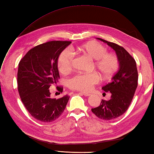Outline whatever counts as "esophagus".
Masks as SVG:
<instances>
[{"label": "esophagus", "instance_id": "1", "mask_svg": "<svg viewBox=\"0 0 154 154\" xmlns=\"http://www.w3.org/2000/svg\"><path fill=\"white\" fill-rule=\"evenodd\" d=\"M79 93L83 94L84 96H86V97H88V96H90L91 94L89 93H85V92H80Z\"/></svg>", "mask_w": 154, "mask_h": 154}]
</instances>
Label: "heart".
I'll use <instances>...</instances> for the list:
<instances>
[{
  "label": "heart",
  "mask_w": 154,
  "mask_h": 154,
  "mask_svg": "<svg viewBox=\"0 0 154 154\" xmlns=\"http://www.w3.org/2000/svg\"><path fill=\"white\" fill-rule=\"evenodd\" d=\"M74 50L83 52L95 60L94 67L98 70L102 77L109 78L116 73L119 68V60L117 55L108 53L107 48L97 42H89L79 46L75 47ZM74 61V54L69 49L62 50L57 57V68L61 73H67L71 70ZM99 77L97 73H78L70 78L68 86L71 89L81 91H89L94 85L99 83Z\"/></svg>",
  "instance_id": "b5f03b06"
}]
</instances>
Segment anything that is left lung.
<instances>
[{
	"label": "left lung",
	"mask_w": 154,
	"mask_h": 154,
	"mask_svg": "<svg viewBox=\"0 0 154 154\" xmlns=\"http://www.w3.org/2000/svg\"><path fill=\"white\" fill-rule=\"evenodd\" d=\"M97 39L114 50L119 60V69L112 81L102 87L105 92L111 93L110 99L102 100L99 106L91 109L99 119L110 120L122 115L128 109L138 87V70L135 60L123 47L99 38Z\"/></svg>",
	"instance_id": "1"
}]
</instances>
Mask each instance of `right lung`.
I'll use <instances>...</instances> for the list:
<instances>
[{
  "mask_svg": "<svg viewBox=\"0 0 154 154\" xmlns=\"http://www.w3.org/2000/svg\"><path fill=\"white\" fill-rule=\"evenodd\" d=\"M70 41H50L30 49L21 59L18 69V91L26 109L34 119L43 122L57 119L69 97L51 99L49 88L58 82L57 57ZM63 92V87H57Z\"/></svg>",
  "mask_w": 154,
  "mask_h": 154,
  "instance_id": "1",
  "label": "right lung"
}]
</instances>
